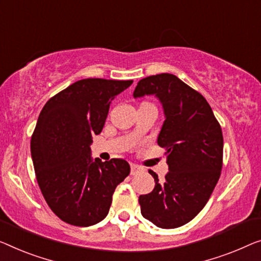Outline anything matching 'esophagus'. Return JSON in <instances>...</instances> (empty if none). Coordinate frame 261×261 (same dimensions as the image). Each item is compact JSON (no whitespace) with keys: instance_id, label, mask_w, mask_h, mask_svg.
Listing matches in <instances>:
<instances>
[{"instance_id":"1","label":"esophagus","mask_w":261,"mask_h":261,"mask_svg":"<svg viewBox=\"0 0 261 261\" xmlns=\"http://www.w3.org/2000/svg\"><path fill=\"white\" fill-rule=\"evenodd\" d=\"M139 171H142V168H139V166L135 165V164H131V174L134 176V174L138 173Z\"/></svg>"}]
</instances>
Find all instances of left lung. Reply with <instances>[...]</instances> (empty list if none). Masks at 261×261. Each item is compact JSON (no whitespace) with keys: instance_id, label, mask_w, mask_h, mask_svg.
<instances>
[{"instance_id":"obj_1","label":"left lung","mask_w":261,"mask_h":261,"mask_svg":"<svg viewBox=\"0 0 261 261\" xmlns=\"http://www.w3.org/2000/svg\"><path fill=\"white\" fill-rule=\"evenodd\" d=\"M154 95L165 120L157 143L165 147L169 172L152 192L139 196L142 216L155 226L176 228L191 221L207 203L223 168V134L210 104L172 73L138 82L135 98Z\"/></svg>"}]
</instances>
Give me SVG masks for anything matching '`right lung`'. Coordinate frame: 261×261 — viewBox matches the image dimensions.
Wrapping results in <instances>:
<instances>
[{
    "label": "right lung",
    "instance_id": "right-lung-1",
    "mask_svg": "<svg viewBox=\"0 0 261 261\" xmlns=\"http://www.w3.org/2000/svg\"><path fill=\"white\" fill-rule=\"evenodd\" d=\"M134 81L87 79L51 97L38 116L30 151L46 204L65 223L91 226L108 216L129 163L92 161V135L102 132L112 99Z\"/></svg>",
    "mask_w": 261,
    "mask_h": 261
}]
</instances>
